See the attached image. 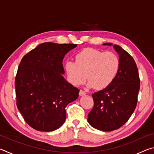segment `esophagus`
I'll return each instance as SVG.
<instances>
[{"mask_svg":"<svg viewBox=\"0 0 154 154\" xmlns=\"http://www.w3.org/2000/svg\"><path fill=\"white\" fill-rule=\"evenodd\" d=\"M86 94V92H85V91H83V90H81L80 91H79V95L80 96H84V95H85Z\"/></svg>","mask_w":154,"mask_h":154,"instance_id":"1","label":"esophagus"}]
</instances>
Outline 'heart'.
Here are the masks:
<instances>
[{
    "label": "heart",
    "instance_id": "b5f03b06",
    "mask_svg": "<svg viewBox=\"0 0 154 154\" xmlns=\"http://www.w3.org/2000/svg\"><path fill=\"white\" fill-rule=\"evenodd\" d=\"M119 67L118 55L93 48L83 49L76 54L75 61L69 60L65 63L68 79L72 85L83 84L87 77L88 86L98 90L106 88L113 82Z\"/></svg>",
    "mask_w": 154,
    "mask_h": 154
}]
</instances>
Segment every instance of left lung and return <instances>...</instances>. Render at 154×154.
<instances>
[{
  "label": "left lung",
  "mask_w": 154,
  "mask_h": 154,
  "mask_svg": "<svg viewBox=\"0 0 154 154\" xmlns=\"http://www.w3.org/2000/svg\"><path fill=\"white\" fill-rule=\"evenodd\" d=\"M111 43L103 45L111 46ZM113 48L119 55L120 67L116 79L108 87L94 93V107L88 122L96 129L109 132L118 129L128 120L137 103L140 79L133 58L120 46Z\"/></svg>",
  "instance_id": "obj_1"
}]
</instances>
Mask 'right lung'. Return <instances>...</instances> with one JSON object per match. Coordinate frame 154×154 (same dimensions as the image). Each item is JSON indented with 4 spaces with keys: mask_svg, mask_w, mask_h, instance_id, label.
Returning <instances> with one entry per match:
<instances>
[{
    "mask_svg": "<svg viewBox=\"0 0 154 154\" xmlns=\"http://www.w3.org/2000/svg\"><path fill=\"white\" fill-rule=\"evenodd\" d=\"M77 44H40L25 55L15 80L17 106L25 122L38 131L51 132L66 120L68 104L79 90L64 79L62 60Z\"/></svg>",
    "mask_w": 154,
    "mask_h": 154,
    "instance_id": "obj_1",
    "label": "right lung"
}]
</instances>
